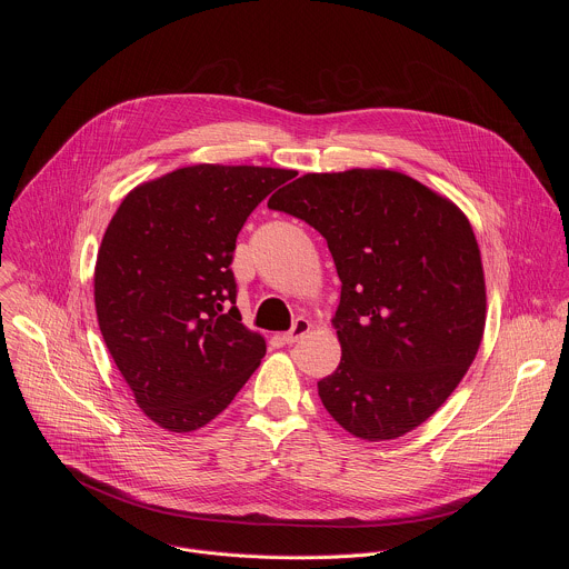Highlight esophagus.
<instances>
[{"label": "esophagus", "mask_w": 569, "mask_h": 569, "mask_svg": "<svg viewBox=\"0 0 569 569\" xmlns=\"http://www.w3.org/2000/svg\"><path fill=\"white\" fill-rule=\"evenodd\" d=\"M308 331H310V321H308L306 317H297V319L292 321V329H290L288 333H283L281 340H283L286 345H295V342H299Z\"/></svg>", "instance_id": "34e87169"}]
</instances>
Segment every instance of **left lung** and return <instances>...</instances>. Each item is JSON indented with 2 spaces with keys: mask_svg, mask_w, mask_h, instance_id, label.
Masks as SVG:
<instances>
[{
  "mask_svg": "<svg viewBox=\"0 0 569 569\" xmlns=\"http://www.w3.org/2000/svg\"><path fill=\"white\" fill-rule=\"evenodd\" d=\"M270 209L329 242L342 281L340 367L317 382L327 412L365 441L428 421L472 365L486 323L477 240L463 211L385 169L306 173Z\"/></svg>",
  "mask_w": 569,
  "mask_h": 569,
  "instance_id": "8db88e82",
  "label": "left lung"
}]
</instances>
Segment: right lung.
<instances>
[{"label":"right lung","mask_w":569,"mask_h":569,"mask_svg":"<svg viewBox=\"0 0 569 569\" xmlns=\"http://www.w3.org/2000/svg\"><path fill=\"white\" fill-rule=\"evenodd\" d=\"M295 171L196 164L134 187L94 270L101 336L141 412L169 432L216 419L266 356L240 323L231 259L248 216Z\"/></svg>","instance_id":"1"}]
</instances>
